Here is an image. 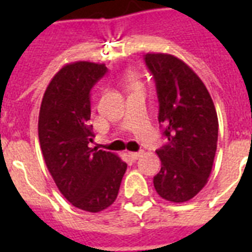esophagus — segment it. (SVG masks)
Instances as JSON below:
<instances>
[{"mask_svg":"<svg viewBox=\"0 0 252 252\" xmlns=\"http://www.w3.org/2000/svg\"><path fill=\"white\" fill-rule=\"evenodd\" d=\"M142 156V152H130L129 153V157L132 158V159H137V158H140Z\"/></svg>","mask_w":252,"mask_h":252,"instance_id":"obj_1","label":"esophagus"}]
</instances>
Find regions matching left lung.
Wrapping results in <instances>:
<instances>
[{
    "instance_id": "1",
    "label": "left lung",
    "mask_w": 252,
    "mask_h": 252,
    "mask_svg": "<svg viewBox=\"0 0 252 252\" xmlns=\"http://www.w3.org/2000/svg\"><path fill=\"white\" fill-rule=\"evenodd\" d=\"M157 86L159 114L167 144L157 150L161 171L154 188L162 199L184 203L195 197L211 175L219 119L203 81L184 61L168 53H146Z\"/></svg>"
}]
</instances>
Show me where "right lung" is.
<instances>
[{"instance_id": "obj_1", "label": "right lung", "mask_w": 252, "mask_h": 252, "mask_svg": "<svg viewBox=\"0 0 252 252\" xmlns=\"http://www.w3.org/2000/svg\"><path fill=\"white\" fill-rule=\"evenodd\" d=\"M107 72L104 64L64 65L45 89L39 112V142L57 188L78 209L96 213L118 197L126 163L115 153L90 148V90Z\"/></svg>"}]
</instances>
